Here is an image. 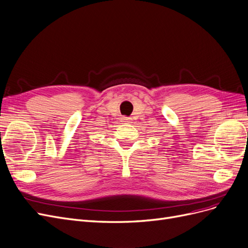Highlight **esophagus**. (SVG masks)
Instances as JSON below:
<instances>
[{
    "label": "esophagus",
    "instance_id": "1",
    "mask_svg": "<svg viewBox=\"0 0 248 248\" xmlns=\"http://www.w3.org/2000/svg\"><path fill=\"white\" fill-rule=\"evenodd\" d=\"M123 121H124V123H130V122H131V118L124 116V117H123Z\"/></svg>",
    "mask_w": 248,
    "mask_h": 248
}]
</instances>
